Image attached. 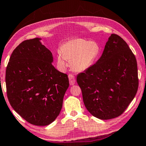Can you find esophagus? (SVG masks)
Here are the masks:
<instances>
[{"instance_id": "34e87169", "label": "esophagus", "mask_w": 146, "mask_h": 146, "mask_svg": "<svg viewBox=\"0 0 146 146\" xmlns=\"http://www.w3.org/2000/svg\"><path fill=\"white\" fill-rule=\"evenodd\" d=\"M68 78H69L70 84L71 86L74 85V84L75 82H76V79H75L74 76V75H72V74H69V75H68Z\"/></svg>"}]
</instances>
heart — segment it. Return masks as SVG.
Wrapping results in <instances>:
<instances>
[{"label": "heart", "instance_id": "obj_1", "mask_svg": "<svg viewBox=\"0 0 146 146\" xmlns=\"http://www.w3.org/2000/svg\"><path fill=\"white\" fill-rule=\"evenodd\" d=\"M60 52L57 55L59 68L62 70L66 68V60H70L72 68L82 72L90 68L96 62L100 54L101 47L96 41L73 39L61 46Z\"/></svg>", "mask_w": 146, "mask_h": 146}]
</instances>
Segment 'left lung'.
I'll return each instance as SVG.
<instances>
[{
	"mask_svg": "<svg viewBox=\"0 0 146 146\" xmlns=\"http://www.w3.org/2000/svg\"><path fill=\"white\" fill-rule=\"evenodd\" d=\"M84 105L101 120L119 117L136 96L138 88L137 62L125 41L111 34L100 58L77 76Z\"/></svg>",
	"mask_w": 146,
	"mask_h": 146,
	"instance_id": "1",
	"label": "left lung"
}]
</instances>
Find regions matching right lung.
I'll return each mask as SVG.
<instances>
[{
    "label": "right lung",
    "mask_w": 146,
    "mask_h": 146,
    "mask_svg": "<svg viewBox=\"0 0 146 146\" xmlns=\"http://www.w3.org/2000/svg\"><path fill=\"white\" fill-rule=\"evenodd\" d=\"M41 39L26 40L14 50L6 67V86L16 113L31 124L47 126L60 113L69 81L52 66V52Z\"/></svg>",
    "instance_id": "1"
}]
</instances>
